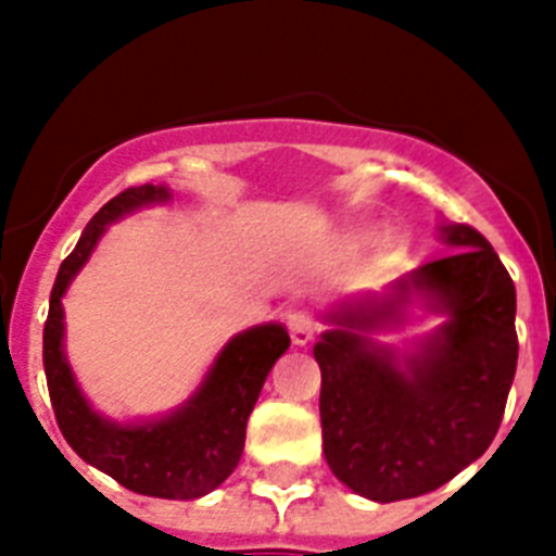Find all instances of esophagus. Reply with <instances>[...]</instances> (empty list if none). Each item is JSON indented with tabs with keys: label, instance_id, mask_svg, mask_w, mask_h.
Returning a JSON list of instances; mask_svg holds the SVG:
<instances>
[{
	"label": "esophagus",
	"instance_id": "34e87169",
	"mask_svg": "<svg viewBox=\"0 0 556 556\" xmlns=\"http://www.w3.org/2000/svg\"><path fill=\"white\" fill-rule=\"evenodd\" d=\"M286 326L291 340H294V346H305L317 334V323H314V317L308 312H291L286 317Z\"/></svg>",
	"mask_w": 556,
	"mask_h": 556
}]
</instances>
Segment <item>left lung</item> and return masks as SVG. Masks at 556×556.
Instances as JSON below:
<instances>
[{
	"label": "left lung",
	"mask_w": 556,
	"mask_h": 556,
	"mask_svg": "<svg viewBox=\"0 0 556 556\" xmlns=\"http://www.w3.org/2000/svg\"><path fill=\"white\" fill-rule=\"evenodd\" d=\"M441 233L458 251L427 262L383 303L338 314L346 329L314 346L320 364L323 453L331 473L375 502L413 500L447 484L491 447L517 375V288L476 227ZM431 296L451 320L407 362L349 328L396 319L406 295Z\"/></svg>",
	"instance_id": "8db88e82"
}]
</instances>
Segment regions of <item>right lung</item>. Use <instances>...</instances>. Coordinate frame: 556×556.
<instances>
[{"mask_svg": "<svg viewBox=\"0 0 556 556\" xmlns=\"http://www.w3.org/2000/svg\"><path fill=\"white\" fill-rule=\"evenodd\" d=\"M169 199L167 187L143 185L117 192L94 213L80 242L56 270L48 320L42 329V366H46L48 395L54 406L60 432L83 462L109 473L126 491L159 496V500H199L233 473L244 450L248 415L262 392L270 366L291 346L288 331L277 323L236 334L199 392L169 418L152 424L121 427L91 413L86 397L74 383V375L63 355V294L74 274L94 251L109 222L152 201Z\"/></svg>", "mask_w": 556, "mask_h": 556, "instance_id": "right-lung-1", "label": "right lung"}]
</instances>
